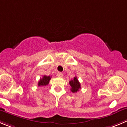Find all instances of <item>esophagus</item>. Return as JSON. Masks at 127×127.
<instances>
[{"mask_svg":"<svg viewBox=\"0 0 127 127\" xmlns=\"http://www.w3.org/2000/svg\"><path fill=\"white\" fill-rule=\"evenodd\" d=\"M57 76H58V77H59V78H62L63 77V73H61V72H58V73H57Z\"/></svg>","mask_w":127,"mask_h":127,"instance_id":"34e87169","label":"esophagus"}]
</instances>
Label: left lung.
I'll use <instances>...</instances> for the list:
<instances>
[{"instance_id": "8db88e82", "label": "left lung", "mask_w": 127, "mask_h": 127, "mask_svg": "<svg viewBox=\"0 0 127 127\" xmlns=\"http://www.w3.org/2000/svg\"><path fill=\"white\" fill-rule=\"evenodd\" d=\"M69 83L71 87V91L73 93H76L81 88V85H80V83L79 82L76 76H75L73 80H71Z\"/></svg>"}]
</instances>
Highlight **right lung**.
<instances>
[{
    "mask_svg": "<svg viewBox=\"0 0 127 127\" xmlns=\"http://www.w3.org/2000/svg\"><path fill=\"white\" fill-rule=\"evenodd\" d=\"M51 79V77L50 76H43V77L42 78H41L39 81L38 86H46V85L49 84Z\"/></svg>",
    "mask_w": 127,
    "mask_h": 127,
    "instance_id": "1",
    "label": "right lung"
}]
</instances>
